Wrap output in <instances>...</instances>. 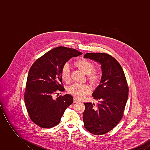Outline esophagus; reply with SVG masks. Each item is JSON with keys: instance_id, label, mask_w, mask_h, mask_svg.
<instances>
[{"instance_id": "1", "label": "esophagus", "mask_w": 150, "mask_h": 150, "mask_svg": "<svg viewBox=\"0 0 150 150\" xmlns=\"http://www.w3.org/2000/svg\"><path fill=\"white\" fill-rule=\"evenodd\" d=\"M74 103H79V102H80V100H78L76 98H74Z\"/></svg>"}]
</instances>
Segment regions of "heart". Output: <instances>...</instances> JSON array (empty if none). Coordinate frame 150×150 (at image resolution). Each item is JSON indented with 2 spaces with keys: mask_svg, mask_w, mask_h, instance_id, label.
<instances>
[{
  "mask_svg": "<svg viewBox=\"0 0 150 150\" xmlns=\"http://www.w3.org/2000/svg\"><path fill=\"white\" fill-rule=\"evenodd\" d=\"M75 65L81 71L83 72L86 75H88V79L90 81L94 83L97 80L98 76L92 73L94 70V66L91 62L86 59H82L77 61L75 63ZM61 76L62 80L65 82L67 83L70 81V71L69 64H64L61 72ZM67 91L75 97L78 98H82L86 95L91 92V88L86 84L75 83L70 86L68 88Z\"/></svg>",
  "mask_w": 150,
  "mask_h": 150,
  "instance_id": "1",
  "label": "heart"
}]
</instances>
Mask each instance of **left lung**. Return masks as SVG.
I'll use <instances>...</instances> for the list:
<instances>
[{"label": "left lung", "instance_id": "8db88e82", "mask_svg": "<svg viewBox=\"0 0 150 150\" xmlns=\"http://www.w3.org/2000/svg\"><path fill=\"white\" fill-rule=\"evenodd\" d=\"M84 58L101 64L100 84L92 93L100 102L97 106L84 103L83 120L86 129L94 135H102L112 130L120 121L128 98L129 89L120 64L104 53H88Z\"/></svg>", "mask_w": 150, "mask_h": 150}]
</instances>
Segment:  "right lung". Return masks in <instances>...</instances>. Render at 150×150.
<instances>
[{
  "mask_svg": "<svg viewBox=\"0 0 150 150\" xmlns=\"http://www.w3.org/2000/svg\"><path fill=\"white\" fill-rule=\"evenodd\" d=\"M81 52L58 47L38 59L29 70L24 95L25 106L31 120L43 128L58 125L64 111L74 102L71 95L53 98L57 90L64 91L61 76L65 64Z\"/></svg>",
  "mask_w": 150,
  "mask_h": 150,
  "instance_id": "add662e5",
  "label": "right lung"
}]
</instances>
